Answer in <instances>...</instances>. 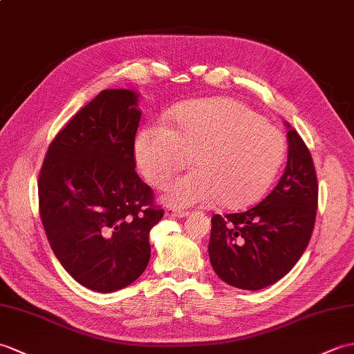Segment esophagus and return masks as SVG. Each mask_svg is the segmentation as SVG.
Wrapping results in <instances>:
<instances>
[{
	"label": "esophagus",
	"mask_w": 354,
	"mask_h": 354,
	"mask_svg": "<svg viewBox=\"0 0 354 354\" xmlns=\"http://www.w3.org/2000/svg\"><path fill=\"white\" fill-rule=\"evenodd\" d=\"M164 214H166V217H169V218H183V217L188 216V211L176 209V208H167Z\"/></svg>",
	"instance_id": "esophagus-1"
}]
</instances>
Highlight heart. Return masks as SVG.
Returning <instances> with one entry per match:
<instances>
[{
    "label": "heart",
    "instance_id": "obj_1",
    "mask_svg": "<svg viewBox=\"0 0 354 354\" xmlns=\"http://www.w3.org/2000/svg\"><path fill=\"white\" fill-rule=\"evenodd\" d=\"M286 138L244 104L214 97L185 104L171 116V128L152 123L136 140L143 176L164 187L190 158L194 171L169 187L176 207L207 205L241 209L258 202L285 161Z\"/></svg>",
    "mask_w": 354,
    "mask_h": 354
}]
</instances>
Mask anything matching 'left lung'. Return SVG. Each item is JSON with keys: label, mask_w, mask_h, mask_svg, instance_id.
Masks as SVG:
<instances>
[{"label": "left lung", "mask_w": 354, "mask_h": 354, "mask_svg": "<svg viewBox=\"0 0 354 354\" xmlns=\"http://www.w3.org/2000/svg\"><path fill=\"white\" fill-rule=\"evenodd\" d=\"M288 162L264 201L211 218L208 253L217 276L240 290L273 285L297 264L314 231L318 183L308 146L290 123Z\"/></svg>", "instance_id": "left-lung-1"}]
</instances>
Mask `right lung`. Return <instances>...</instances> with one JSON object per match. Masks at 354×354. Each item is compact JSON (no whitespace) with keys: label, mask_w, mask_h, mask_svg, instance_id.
I'll return each mask as SVG.
<instances>
[{"label":"right lung","mask_w":354,"mask_h":354,"mask_svg":"<svg viewBox=\"0 0 354 354\" xmlns=\"http://www.w3.org/2000/svg\"><path fill=\"white\" fill-rule=\"evenodd\" d=\"M138 93L102 90L53 143L39 175V209L57 259L78 283L114 292L142 276L164 209L136 171Z\"/></svg>","instance_id":"1"}]
</instances>
